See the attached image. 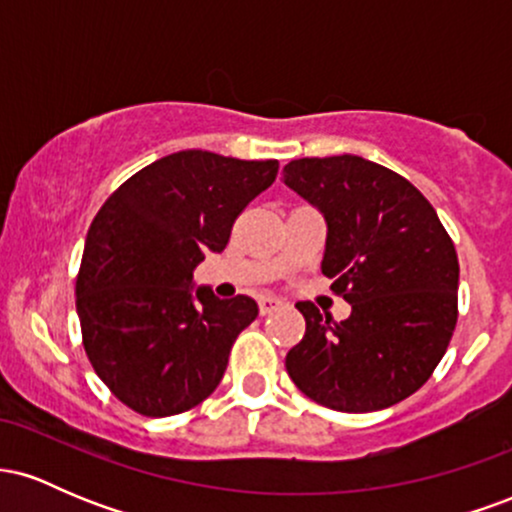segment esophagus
<instances>
[{"label": "esophagus", "mask_w": 512, "mask_h": 512, "mask_svg": "<svg viewBox=\"0 0 512 512\" xmlns=\"http://www.w3.org/2000/svg\"><path fill=\"white\" fill-rule=\"evenodd\" d=\"M281 303L279 298H274V296H264V298H260V313L262 315H272V313H276V310L281 308Z\"/></svg>", "instance_id": "obj_1"}]
</instances>
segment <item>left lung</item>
<instances>
[{
	"mask_svg": "<svg viewBox=\"0 0 512 512\" xmlns=\"http://www.w3.org/2000/svg\"><path fill=\"white\" fill-rule=\"evenodd\" d=\"M284 182L327 221L322 274L351 303L334 322L298 303L305 334L286 370L313 402L346 414L414 395L457 325L455 245L431 202L395 170L361 156L298 158Z\"/></svg>",
	"mask_w": 512,
	"mask_h": 512,
	"instance_id": "1",
	"label": "left lung"
}]
</instances>
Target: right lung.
<instances>
[{
	"label": "right lung",
	"mask_w": 512,
	"mask_h": 512,
	"mask_svg": "<svg viewBox=\"0 0 512 512\" xmlns=\"http://www.w3.org/2000/svg\"><path fill=\"white\" fill-rule=\"evenodd\" d=\"M276 173L279 161L178 151L122 182L93 219L76 276L81 337L98 378L137 414H182L221 383L257 303L195 291L192 269L226 248Z\"/></svg>",
	"instance_id": "1"
}]
</instances>
